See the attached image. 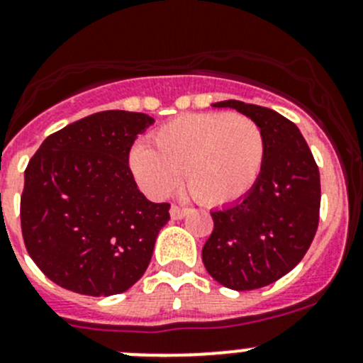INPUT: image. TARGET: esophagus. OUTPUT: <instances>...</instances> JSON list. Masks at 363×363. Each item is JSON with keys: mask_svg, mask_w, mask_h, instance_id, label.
<instances>
[{"mask_svg": "<svg viewBox=\"0 0 363 363\" xmlns=\"http://www.w3.org/2000/svg\"><path fill=\"white\" fill-rule=\"evenodd\" d=\"M189 212V208L179 207V205H172L170 207V216L172 219H182Z\"/></svg>", "mask_w": 363, "mask_h": 363, "instance_id": "obj_1", "label": "esophagus"}]
</instances>
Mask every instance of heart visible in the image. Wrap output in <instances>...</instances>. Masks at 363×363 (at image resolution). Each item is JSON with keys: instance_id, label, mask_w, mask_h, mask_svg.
<instances>
[{"instance_id": "heart-1", "label": "heart", "mask_w": 363, "mask_h": 363, "mask_svg": "<svg viewBox=\"0 0 363 363\" xmlns=\"http://www.w3.org/2000/svg\"><path fill=\"white\" fill-rule=\"evenodd\" d=\"M267 161L262 126L230 112L188 113L155 131L151 149L138 145L130 164L147 195L163 199L177 184V174L200 203H235L250 195Z\"/></svg>"}]
</instances>
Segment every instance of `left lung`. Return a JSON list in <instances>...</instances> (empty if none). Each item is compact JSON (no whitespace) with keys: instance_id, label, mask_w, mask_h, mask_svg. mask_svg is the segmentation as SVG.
Returning a JSON list of instances; mask_svg holds the SVG:
<instances>
[{"instance_id":"obj_1","label":"left lung","mask_w":363,"mask_h":363,"mask_svg":"<svg viewBox=\"0 0 363 363\" xmlns=\"http://www.w3.org/2000/svg\"><path fill=\"white\" fill-rule=\"evenodd\" d=\"M262 126L267 161L250 195L212 211L214 230L202 259L207 272L230 290L263 288L303 258L320 223V170L298 128L272 108L226 100Z\"/></svg>"}]
</instances>
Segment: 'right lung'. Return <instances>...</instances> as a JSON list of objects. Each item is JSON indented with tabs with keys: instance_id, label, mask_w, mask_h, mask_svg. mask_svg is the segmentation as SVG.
Returning <instances> with one entry per match:
<instances>
[{
	"instance_id": "1",
	"label": "right lung",
	"mask_w": 363,
	"mask_h": 363,
	"mask_svg": "<svg viewBox=\"0 0 363 363\" xmlns=\"http://www.w3.org/2000/svg\"><path fill=\"white\" fill-rule=\"evenodd\" d=\"M155 123L140 112L104 111L49 135L29 160L21 228L33 262L69 291L123 294L147 269L170 203L149 202L128 164Z\"/></svg>"
}]
</instances>
